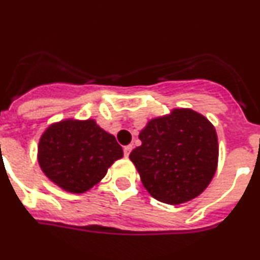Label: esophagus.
Returning a JSON list of instances; mask_svg holds the SVG:
<instances>
[{
	"mask_svg": "<svg viewBox=\"0 0 260 260\" xmlns=\"http://www.w3.org/2000/svg\"><path fill=\"white\" fill-rule=\"evenodd\" d=\"M132 149H133L132 145H127V146H124V149H123V151H124V156H125V157L129 156V154H131V151H132Z\"/></svg>",
	"mask_w": 260,
	"mask_h": 260,
	"instance_id": "34e87169",
	"label": "esophagus"
}]
</instances>
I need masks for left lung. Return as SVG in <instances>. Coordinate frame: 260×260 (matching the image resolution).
Segmentation results:
<instances>
[{
	"mask_svg": "<svg viewBox=\"0 0 260 260\" xmlns=\"http://www.w3.org/2000/svg\"><path fill=\"white\" fill-rule=\"evenodd\" d=\"M129 159L145 188L161 203L178 205L200 195L218 163L217 133L205 116L188 109L152 119Z\"/></svg>",
	"mask_w": 260,
	"mask_h": 260,
	"instance_id": "8db88e82",
	"label": "left lung"
}]
</instances>
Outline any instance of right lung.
I'll list each match as a JSON object with an SVG mask.
<instances>
[{
  "label": "right lung",
  "mask_w": 260,
  "mask_h": 260,
  "mask_svg": "<svg viewBox=\"0 0 260 260\" xmlns=\"http://www.w3.org/2000/svg\"><path fill=\"white\" fill-rule=\"evenodd\" d=\"M123 156L122 146L94 120H64L46 129L38 146L43 173L69 192H84Z\"/></svg>",
  "instance_id": "right-lung-1"
}]
</instances>
